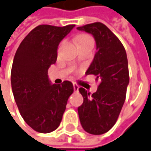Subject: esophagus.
<instances>
[{"mask_svg": "<svg viewBox=\"0 0 151 151\" xmlns=\"http://www.w3.org/2000/svg\"><path fill=\"white\" fill-rule=\"evenodd\" d=\"M73 89H74V92H78V89H79V86L78 84L73 83Z\"/></svg>", "mask_w": 151, "mask_h": 151, "instance_id": "34e87169", "label": "esophagus"}]
</instances>
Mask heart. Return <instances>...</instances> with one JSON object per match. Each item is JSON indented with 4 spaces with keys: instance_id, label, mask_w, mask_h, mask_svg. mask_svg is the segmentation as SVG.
Here are the masks:
<instances>
[{
    "instance_id": "obj_1",
    "label": "heart",
    "mask_w": 151,
    "mask_h": 151,
    "mask_svg": "<svg viewBox=\"0 0 151 151\" xmlns=\"http://www.w3.org/2000/svg\"><path fill=\"white\" fill-rule=\"evenodd\" d=\"M78 41H79V44L81 43H83V42H87V41H93V38L90 37L89 35H81L78 39Z\"/></svg>"
}]
</instances>
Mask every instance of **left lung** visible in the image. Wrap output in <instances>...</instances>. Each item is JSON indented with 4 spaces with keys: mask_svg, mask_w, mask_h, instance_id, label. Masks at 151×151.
Instances as JSON below:
<instances>
[{
    "mask_svg": "<svg viewBox=\"0 0 151 151\" xmlns=\"http://www.w3.org/2000/svg\"><path fill=\"white\" fill-rule=\"evenodd\" d=\"M77 29L93 35L95 39L97 52L86 74L95 75L100 82L93 94L80 88L83 102L78 112L85 132L101 135L114 126L126 100L129 84L127 53L118 38L102 23L95 22Z\"/></svg>",
    "mask_w": 151,
    "mask_h": 151,
    "instance_id": "left-lung-1",
    "label": "left lung"
}]
</instances>
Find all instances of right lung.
<instances>
[{
	"mask_svg": "<svg viewBox=\"0 0 151 151\" xmlns=\"http://www.w3.org/2000/svg\"><path fill=\"white\" fill-rule=\"evenodd\" d=\"M74 26L40 24L16 50L11 73L12 92L21 116L35 132L50 133L58 128L73 93L69 81L51 84L48 69L57 60L59 43Z\"/></svg>",
	"mask_w": 151,
	"mask_h": 151,
	"instance_id": "1",
	"label": "right lung"
}]
</instances>
